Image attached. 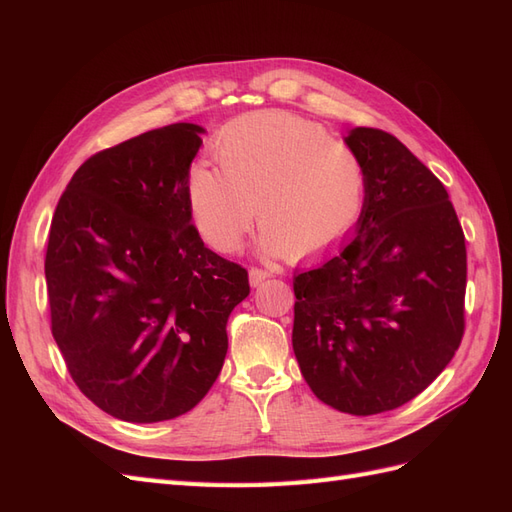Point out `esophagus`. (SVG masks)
<instances>
[{"label":"esophagus","mask_w":512,"mask_h":512,"mask_svg":"<svg viewBox=\"0 0 512 512\" xmlns=\"http://www.w3.org/2000/svg\"><path fill=\"white\" fill-rule=\"evenodd\" d=\"M267 277H271L269 271L258 269V267H250V284H252V286H260L262 282L267 280Z\"/></svg>","instance_id":"esophagus-1"}]
</instances>
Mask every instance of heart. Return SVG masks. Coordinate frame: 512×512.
Returning <instances> with one entry per match:
<instances>
[{
	"label": "heart",
	"mask_w": 512,
	"mask_h": 512,
	"mask_svg": "<svg viewBox=\"0 0 512 512\" xmlns=\"http://www.w3.org/2000/svg\"><path fill=\"white\" fill-rule=\"evenodd\" d=\"M213 151L220 168H190L188 203L215 252H237L258 213L262 252L312 258L342 239L363 211V160L314 121L282 111L245 115L226 123Z\"/></svg>",
	"instance_id": "heart-1"
}]
</instances>
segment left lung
<instances>
[{
  "label": "left lung",
  "mask_w": 512,
  "mask_h": 512,
  "mask_svg": "<svg viewBox=\"0 0 512 512\" xmlns=\"http://www.w3.org/2000/svg\"><path fill=\"white\" fill-rule=\"evenodd\" d=\"M367 188L356 235L294 277L292 348L324 404L356 416L408 404L455 356L466 318V237L442 181L376 128L346 136Z\"/></svg>",
  "instance_id": "8db88e82"
}]
</instances>
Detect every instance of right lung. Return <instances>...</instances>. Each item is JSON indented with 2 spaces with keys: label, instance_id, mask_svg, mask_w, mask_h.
<instances>
[{
  "label": "right lung",
  "instance_id": "1",
  "mask_svg": "<svg viewBox=\"0 0 512 512\" xmlns=\"http://www.w3.org/2000/svg\"><path fill=\"white\" fill-rule=\"evenodd\" d=\"M205 132L173 123L91 156L46 245L51 331L74 384L128 423L190 412L226 359L247 271L200 239L188 203Z\"/></svg>",
  "mask_w": 512,
  "mask_h": 512
}]
</instances>
